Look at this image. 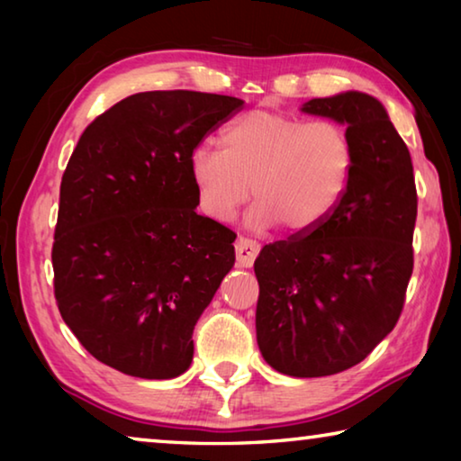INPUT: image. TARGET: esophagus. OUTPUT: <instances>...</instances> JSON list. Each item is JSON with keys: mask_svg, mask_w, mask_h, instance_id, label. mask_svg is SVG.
I'll list each match as a JSON object with an SVG mask.
<instances>
[{"mask_svg": "<svg viewBox=\"0 0 461 461\" xmlns=\"http://www.w3.org/2000/svg\"><path fill=\"white\" fill-rule=\"evenodd\" d=\"M260 252V244L254 240L248 238H238L236 240V258H238V267L241 268H249L256 260V256Z\"/></svg>", "mask_w": 461, "mask_h": 461, "instance_id": "obj_1", "label": "esophagus"}]
</instances>
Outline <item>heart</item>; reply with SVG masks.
<instances>
[{
  "mask_svg": "<svg viewBox=\"0 0 461 461\" xmlns=\"http://www.w3.org/2000/svg\"><path fill=\"white\" fill-rule=\"evenodd\" d=\"M354 173L349 131L333 120L305 122L256 109L223 131L221 150L197 146L189 175L201 212L230 223L240 207L258 197L248 225L264 231L285 223L294 236L319 228L348 191Z\"/></svg>",
  "mask_w": 461,
  "mask_h": 461,
  "instance_id": "obj_1",
  "label": "heart"
}]
</instances>
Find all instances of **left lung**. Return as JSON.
Wrapping results in <instances>:
<instances>
[{
	"label": "left lung",
	"mask_w": 461,
	"mask_h": 461,
	"mask_svg": "<svg viewBox=\"0 0 461 461\" xmlns=\"http://www.w3.org/2000/svg\"><path fill=\"white\" fill-rule=\"evenodd\" d=\"M301 112L346 126L354 173L319 228L260 249L256 339L276 372L317 378L360 364L399 321L417 189L409 148L376 97L346 91Z\"/></svg>",
	"instance_id": "left-lung-1"
}]
</instances>
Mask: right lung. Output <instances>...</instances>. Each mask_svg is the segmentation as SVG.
Returning a JSON list of instances; mask_svg holds the SVG:
<instances>
[{
    "mask_svg": "<svg viewBox=\"0 0 461 461\" xmlns=\"http://www.w3.org/2000/svg\"><path fill=\"white\" fill-rule=\"evenodd\" d=\"M241 105L215 93H136L89 123L62 175L59 311L93 357L128 376L189 370L194 325L236 262V233L197 213L189 156Z\"/></svg>",
    "mask_w": 461,
    "mask_h": 461,
    "instance_id": "add662e5",
    "label": "right lung"
}]
</instances>
